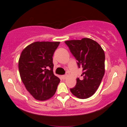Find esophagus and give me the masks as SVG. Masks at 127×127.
Wrapping results in <instances>:
<instances>
[{
    "mask_svg": "<svg viewBox=\"0 0 127 127\" xmlns=\"http://www.w3.org/2000/svg\"><path fill=\"white\" fill-rule=\"evenodd\" d=\"M62 78L63 79H65L67 78V75H63L62 76Z\"/></svg>",
    "mask_w": 127,
    "mask_h": 127,
    "instance_id": "esophagus-1",
    "label": "esophagus"
}]
</instances>
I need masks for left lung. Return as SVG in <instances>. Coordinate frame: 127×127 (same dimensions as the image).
I'll return each mask as SVG.
<instances>
[{
  "label": "left lung",
  "mask_w": 127,
  "mask_h": 127,
  "mask_svg": "<svg viewBox=\"0 0 127 127\" xmlns=\"http://www.w3.org/2000/svg\"><path fill=\"white\" fill-rule=\"evenodd\" d=\"M65 43L77 60L78 67L82 68V77L76 79L71 93L79 98H88L97 91L104 75V51L97 42L89 38L67 40Z\"/></svg>",
  "instance_id": "obj_1"
}]
</instances>
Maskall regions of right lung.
<instances>
[{
    "label": "right lung",
    "mask_w": 127,
    "mask_h": 127,
    "mask_svg": "<svg viewBox=\"0 0 127 127\" xmlns=\"http://www.w3.org/2000/svg\"><path fill=\"white\" fill-rule=\"evenodd\" d=\"M60 42H33L23 50L18 62L22 82L34 98L43 101L54 95L60 79L54 75L52 56Z\"/></svg>",
    "instance_id": "right-lung-1"
}]
</instances>
